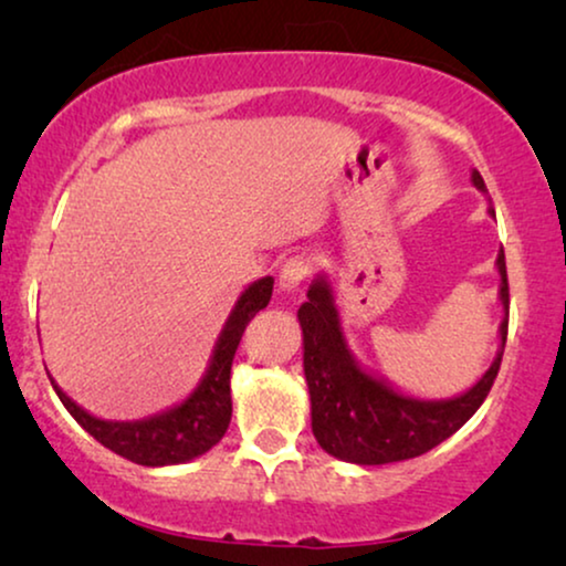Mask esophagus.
Masks as SVG:
<instances>
[{"label": "esophagus", "mask_w": 566, "mask_h": 566, "mask_svg": "<svg viewBox=\"0 0 566 566\" xmlns=\"http://www.w3.org/2000/svg\"><path fill=\"white\" fill-rule=\"evenodd\" d=\"M308 273H312V258H306V254H296V258H291L283 265L281 277H277V291L281 293L298 291V285L306 281Z\"/></svg>", "instance_id": "34e87169"}]
</instances>
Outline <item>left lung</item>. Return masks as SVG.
I'll use <instances>...</instances> for the list:
<instances>
[{
	"mask_svg": "<svg viewBox=\"0 0 566 566\" xmlns=\"http://www.w3.org/2000/svg\"><path fill=\"white\" fill-rule=\"evenodd\" d=\"M471 182L486 196V185L476 169L471 172ZM486 213H494L492 200ZM494 268L500 273L497 298L505 312L500 322L497 355L474 386L448 399L412 397L374 370L363 368L347 345L335 285L327 273L314 277L306 301L298 308V324L304 335V376L312 397V430L324 451L358 467H381L428 453L471 420L497 378L507 339L510 293L502 250Z\"/></svg>",
	"mask_w": 566,
	"mask_h": 566,
	"instance_id": "1",
	"label": "left lung"
}]
</instances>
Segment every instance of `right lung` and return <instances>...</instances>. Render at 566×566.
I'll use <instances>...</instances> for the list:
<instances>
[{"label": "right lung", "mask_w": 566, "mask_h": 566, "mask_svg": "<svg viewBox=\"0 0 566 566\" xmlns=\"http://www.w3.org/2000/svg\"><path fill=\"white\" fill-rule=\"evenodd\" d=\"M273 277L265 275L242 291L216 339L211 360L196 389L180 405L167 407L144 420H103L90 415L87 409L66 397L64 389L53 381V391L59 394L61 405L69 415L90 432L97 443L111 448L113 453L138 463V467H177L211 451L227 432L231 422V363L244 335V327L260 308L268 306L273 296Z\"/></svg>", "instance_id": "right-lung-1"}]
</instances>
